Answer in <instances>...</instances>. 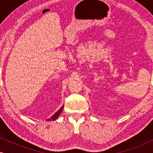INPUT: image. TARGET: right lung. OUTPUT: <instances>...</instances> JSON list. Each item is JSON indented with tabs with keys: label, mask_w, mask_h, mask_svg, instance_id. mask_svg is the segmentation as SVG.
Listing matches in <instances>:
<instances>
[{
	"label": "right lung",
	"mask_w": 153,
	"mask_h": 153,
	"mask_svg": "<svg viewBox=\"0 0 153 153\" xmlns=\"http://www.w3.org/2000/svg\"><path fill=\"white\" fill-rule=\"evenodd\" d=\"M62 108H63V106H62V107L61 108H60V110H58V111L57 112H56V114H54L53 115V116H51V118H49V119H48V121H50V120H56V118H58V116H59V115L60 114V113H61V111H62Z\"/></svg>",
	"instance_id": "obj_1"
}]
</instances>
